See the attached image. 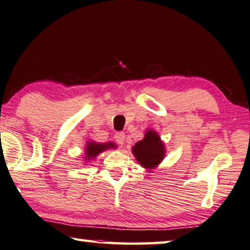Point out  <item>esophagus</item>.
Returning a JSON list of instances; mask_svg holds the SVG:
<instances>
[{
  "label": "esophagus",
  "instance_id": "34e87169",
  "mask_svg": "<svg viewBox=\"0 0 250 250\" xmlns=\"http://www.w3.org/2000/svg\"><path fill=\"white\" fill-rule=\"evenodd\" d=\"M115 141L122 146L123 144H124V142H125V134L122 133V132L116 133L115 134Z\"/></svg>",
  "mask_w": 250,
  "mask_h": 250
}]
</instances>
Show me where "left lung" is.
Instances as JSON below:
<instances>
[{"mask_svg":"<svg viewBox=\"0 0 250 250\" xmlns=\"http://www.w3.org/2000/svg\"><path fill=\"white\" fill-rule=\"evenodd\" d=\"M136 161L146 169H153L165 156V145L154 130H147L145 137L137 142L132 148Z\"/></svg>","mask_w":250,"mask_h":250,"instance_id":"obj_1","label":"left lung"}]
</instances>
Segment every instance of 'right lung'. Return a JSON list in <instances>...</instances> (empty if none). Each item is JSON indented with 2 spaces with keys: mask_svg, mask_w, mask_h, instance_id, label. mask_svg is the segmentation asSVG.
I'll return each mask as SVG.
<instances>
[{
  "mask_svg": "<svg viewBox=\"0 0 250 250\" xmlns=\"http://www.w3.org/2000/svg\"><path fill=\"white\" fill-rule=\"evenodd\" d=\"M115 144L114 143H106V144H98L95 142H88L85 147V158L86 161H91V159L95 158L98 154L104 152L106 149L114 148Z\"/></svg>",
  "mask_w": 250,
  "mask_h": 250,
  "instance_id": "right-lung-1",
  "label": "right lung"
}]
</instances>
